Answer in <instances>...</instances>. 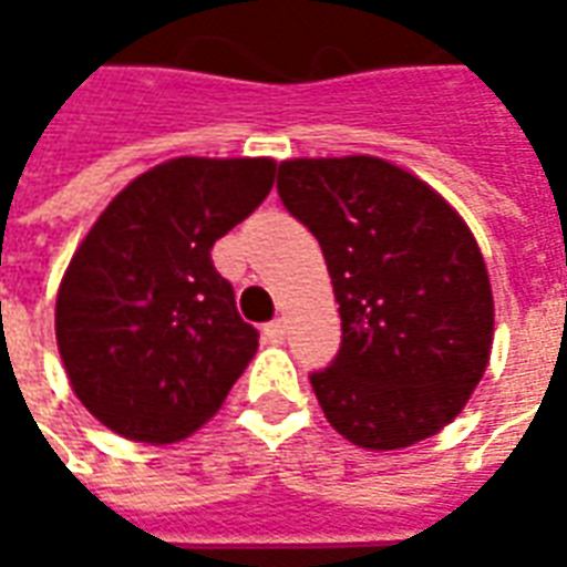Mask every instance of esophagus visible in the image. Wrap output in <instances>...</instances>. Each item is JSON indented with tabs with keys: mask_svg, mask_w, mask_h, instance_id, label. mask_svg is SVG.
Here are the masks:
<instances>
[{
	"mask_svg": "<svg viewBox=\"0 0 567 567\" xmlns=\"http://www.w3.org/2000/svg\"><path fill=\"white\" fill-rule=\"evenodd\" d=\"M264 340H267V343H272V346L285 343V321L282 319L270 321V324L264 328Z\"/></svg>",
	"mask_w": 567,
	"mask_h": 567,
	"instance_id": "obj_1",
	"label": "esophagus"
}]
</instances>
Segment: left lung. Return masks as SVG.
I'll use <instances>...</instances> for the list:
<instances>
[{
	"label": "left lung",
	"instance_id": "obj_1",
	"mask_svg": "<svg viewBox=\"0 0 567 567\" xmlns=\"http://www.w3.org/2000/svg\"><path fill=\"white\" fill-rule=\"evenodd\" d=\"M279 197L319 239L343 343L309 373L324 416L364 450H401L462 413L492 349V285L437 190L380 157L279 163Z\"/></svg>",
	"mask_w": 567,
	"mask_h": 567
}]
</instances>
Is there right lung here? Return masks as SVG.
<instances>
[{"mask_svg":"<svg viewBox=\"0 0 567 567\" xmlns=\"http://www.w3.org/2000/svg\"><path fill=\"white\" fill-rule=\"evenodd\" d=\"M270 157H175L117 194L69 264L56 346L115 434L173 443L218 413L258 349L212 246L267 199Z\"/></svg>","mask_w":567,"mask_h":567,"instance_id":"obj_1","label":"right lung"}]
</instances>
